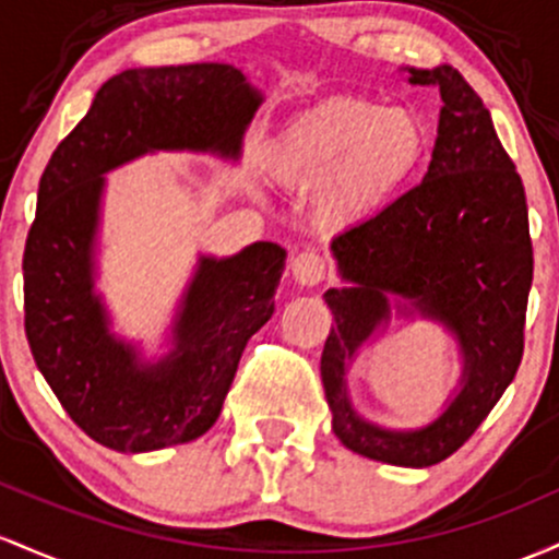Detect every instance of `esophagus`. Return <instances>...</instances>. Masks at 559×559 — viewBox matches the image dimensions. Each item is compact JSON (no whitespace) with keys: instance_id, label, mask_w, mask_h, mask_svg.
<instances>
[{"instance_id":"34e87169","label":"esophagus","mask_w":559,"mask_h":559,"mask_svg":"<svg viewBox=\"0 0 559 559\" xmlns=\"http://www.w3.org/2000/svg\"><path fill=\"white\" fill-rule=\"evenodd\" d=\"M293 277L300 285H319L324 277H328V259L317 250H300V253L293 259Z\"/></svg>"}]
</instances>
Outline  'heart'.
Masks as SVG:
<instances>
[{
    "mask_svg": "<svg viewBox=\"0 0 559 559\" xmlns=\"http://www.w3.org/2000/svg\"><path fill=\"white\" fill-rule=\"evenodd\" d=\"M425 150L428 127L417 112L367 97H332L282 131L269 166L287 187L328 185V209L356 218L385 203L415 174Z\"/></svg>",
    "mask_w": 559,
    "mask_h": 559,
    "instance_id": "b5f03b06",
    "label": "heart"
}]
</instances>
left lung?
<instances>
[{
  "mask_svg": "<svg viewBox=\"0 0 559 559\" xmlns=\"http://www.w3.org/2000/svg\"><path fill=\"white\" fill-rule=\"evenodd\" d=\"M406 81L436 86L443 108L428 174L367 222L332 237L350 287L324 293L332 324L322 350L324 396L343 447L399 467H430L478 430L515 378L525 346L533 246L525 187L491 116L451 66L409 68ZM409 297L455 332L466 380L450 409L415 433L364 424L345 396L353 350L386 318V298Z\"/></svg>",
  "mask_w": 559,
  "mask_h": 559,
  "instance_id": "8db88e82",
  "label": "left lung"
}]
</instances>
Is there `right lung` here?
<instances>
[{
  "instance_id": "right-lung-1",
  "label": "right lung",
  "mask_w": 559,
  "mask_h": 559,
  "mask_svg": "<svg viewBox=\"0 0 559 559\" xmlns=\"http://www.w3.org/2000/svg\"><path fill=\"white\" fill-rule=\"evenodd\" d=\"M259 103L246 76L224 62L131 68L99 86L44 168L23 253L26 337L62 409L112 451L177 447L216 423L242 350L274 313L285 250L253 242L231 259H200L174 350L144 367L110 335L92 293L99 174L150 150L237 158Z\"/></svg>"
}]
</instances>
